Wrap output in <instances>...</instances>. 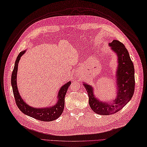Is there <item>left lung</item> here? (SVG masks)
<instances>
[{
    "mask_svg": "<svg viewBox=\"0 0 147 147\" xmlns=\"http://www.w3.org/2000/svg\"><path fill=\"white\" fill-rule=\"evenodd\" d=\"M109 45L117 53L119 62L116 78L117 96L112 104L99 101L93 94L92 86L84 84L88 95L90 108L94 112L103 115H112L122 109L131 100L135 90L134 67L127 49L122 43L117 40H113Z\"/></svg>",
    "mask_w": 147,
    "mask_h": 147,
    "instance_id": "left-lung-1",
    "label": "left lung"
}]
</instances>
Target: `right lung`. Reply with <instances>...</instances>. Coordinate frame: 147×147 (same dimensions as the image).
I'll return each instance as SVG.
<instances>
[{
	"label": "right lung",
	"instance_id": "1",
	"mask_svg": "<svg viewBox=\"0 0 147 147\" xmlns=\"http://www.w3.org/2000/svg\"><path fill=\"white\" fill-rule=\"evenodd\" d=\"M25 52H26V51L20 52L19 55L17 56L16 61L15 62V65H14L13 70L12 73L11 84L16 105L22 113L27 115L33 117L35 119L45 121L55 120L57 119H58L63 112L64 104H65V96L68 88L71 84V82H69L65 85L62 86L61 88L60 89L58 94V102L53 107H48V108L46 107L44 109H37L33 108V107L28 105L26 102H24L23 99L21 98L17 86L18 63H19L21 56L24 54Z\"/></svg>",
	"mask_w": 147,
	"mask_h": 147
}]
</instances>
